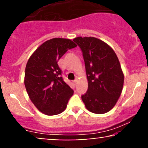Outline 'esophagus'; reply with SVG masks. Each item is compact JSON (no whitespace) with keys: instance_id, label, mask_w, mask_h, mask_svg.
<instances>
[{"instance_id":"obj_1","label":"esophagus","mask_w":148,"mask_h":148,"mask_svg":"<svg viewBox=\"0 0 148 148\" xmlns=\"http://www.w3.org/2000/svg\"><path fill=\"white\" fill-rule=\"evenodd\" d=\"M76 82H77V80H74V81H73V84L74 85L76 84Z\"/></svg>"}]
</instances>
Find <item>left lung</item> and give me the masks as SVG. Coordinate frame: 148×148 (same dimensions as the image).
Listing matches in <instances>:
<instances>
[{"mask_svg": "<svg viewBox=\"0 0 148 148\" xmlns=\"http://www.w3.org/2000/svg\"><path fill=\"white\" fill-rule=\"evenodd\" d=\"M81 49L88 88L81 96L86 108L102 114L114 107L121 95L124 74L114 51L99 39L79 37L73 40Z\"/></svg>", "mask_w": 148, "mask_h": 148, "instance_id": "1", "label": "left lung"}]
</instances>
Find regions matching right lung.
<instances>
[{
  "mask_svg": "<svg viewBox=\"0 0 148 148\" xmlns=\"http://www.w3.org/2000/svg\"><path fill=\"white\" fill-rule=\"evenodd\" d=\"M76 44L64 38L47 40L39 47L27 62L25 87L30 100L37 109L47 115L65 110L74 90L62 79L58 62Z\"/></svg>",
  "mask_w": 148,
  "mask_h": 148,
  "instance_id": "right-lung-1",
  "label": "right lung"
}]
</instances>
